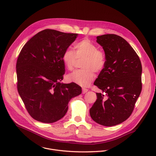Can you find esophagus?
Instances as JSON below:
<instances>
[{
    "label": "esophagus",
    "mask_w": 156,
    "mask_h": 156,
    "mask_svg": "<svg viewBox=\"0 0 156 156\" xmlns=\"http://www.w3.org/2000/svg\"><path fill=\"white\" fill-rule=\"evenodd\" d=\"M82 90H83V94H85L87 92H88V89H86V88H82Z\"/></svg>",
    "instance_id": "1"
}]
</instances>
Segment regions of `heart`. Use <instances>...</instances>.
<instances>
[{"label": "heart", "mask_w": 156, "mask_h": 156, "mask_svg": "<svg viewBox=\"0 0 156 156\" xmlns=\"http://www.w3.org/2000/svg\"><path fill=\"white\" fill-rule=\"evenodd\" d=\"M75 51L70 48L64 50L62 60L69 70H72L78 60L83 59V69L76 70L67 76L69 81L81 86L87 87L94 80L95 72H100L105 68L106 59L105 52L98 49L97 45L87 38L83 39L75 45Z\"/></svg>", "instance_id": "heart-1"}]
</instances>
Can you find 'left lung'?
I'll return each instance as SVG.
<instances>
[{
    "label": "left lung",
    "instance_id": "left-lung-1",
    "mask_svg": "<svg viewBox=\"0 0 156 156\" xmlns=\"http://www.w3.org/2000/svg\"><path fill=\"white\" fill-rule=\"evenodd\" d=\"M106 55V65L94 84L103 93L90 109L94 121L105 126L119 125L133 113L142 89V67L133 48L114 34L97 37Z\"/></svg>",
    "mask_w": 156,
    "mask_h": 156
}]
</instances>
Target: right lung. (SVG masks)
<instances>
[{
    "label": "right lung",
    "instance_id": "add662e5",
    "mask_svg": "<svg viewBox=\"0 0 156 156\" xmlns=\"http://www.w3.org/2000/svg\"><path fill=\"white\" fill-rule=\"evenodd\" d=\"M77 35L45 29L32 37L19 55L17 90L28 114L38 122L51 123L60 120L70 99L81 94L76 83L60 82L66 71L62 55Z\"/></svg>",
    "mask_w": 156,
    "mask_h": 156
}]
</instances>
